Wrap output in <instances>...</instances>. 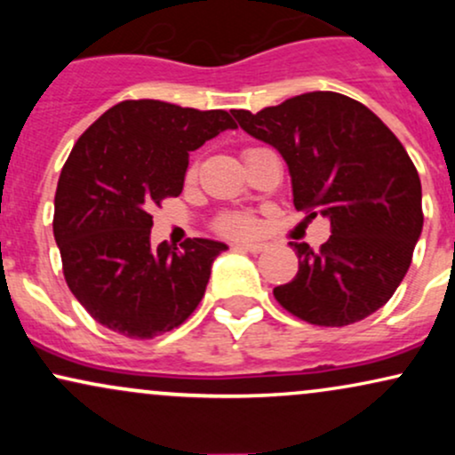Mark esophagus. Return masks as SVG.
<instances>
[{"label":"esophagus","mask_w":455,"mask_h":455,"mask_svg":"<svg viewBox=\"0 0 455 455\" xmlns=\"http://www.w3.org/2000/svg\"><path fill=\"white\" fill-rule=\"evenodd\" d=\"M235 248L245 250V252L259 254V252H263V250L267 248V245H265V243H245V242H242V243H235Z\"/></svg>","instance_id":"obj_1"}]
</instances>
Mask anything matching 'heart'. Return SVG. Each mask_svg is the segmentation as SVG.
I'll return each mask as SVG.
<instances>
[{
  "label": "heart",
  "mask_w": 455,
  "mask_h": 455,
  "mask_svg": "<svg viewBox=\"0 0 455 455\" xmlns=\"http://www.w3.org/2000/svg\"><path fill=\"white\" fill-rule=\"evenodd\" d=\"M195 173H196V169L192 166V169L188 171V177H195ZM222 228H224V231H228V233L243 235V233L252 231L254 220H252V218H248V216H228V218H224Z\"/></svg>",
  "instance_id": "b5f03b06"
}]
</instances>
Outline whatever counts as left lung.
<instances>
[{"label":"left lung","mask_w":455,"mask_h":455,"mask_svg":"<svg viewBox=\"0 0 455 455\" xmlns=\"http://www.w3.org/2000/svg\"><path fill=\"white\" fill-rule=\"evenodd\" d=\"M233 117L280 151L295 210L331 222L321 250L291 242L299 271L274 289L280 306L312 325L344 327L387 304L424 228L419 175L395 134L336 92L301 93Z\"/></svg>","instance_id":"obj_1"}]
</instances>
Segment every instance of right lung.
<instances>
[{
  "label": "right lung",
  "mask_w": 455,
  "mask_h": 455,
  "mask_svg": "<svg viewBox=\"0 0 455 455\" xmlns=\"http://www.w3.org/2000/svg\"><path fill=\"white\" fill-rule=\"evenodd\" d=\"M235 128L227 111L126 100L76 140L57 181L53 235L72 295L100 325L148 340L195 312L228 245L151 248L149 212L184 190L190 151Z\"/></svg>",
  "instance_id": "right-lung-1"
}]
</instances>
